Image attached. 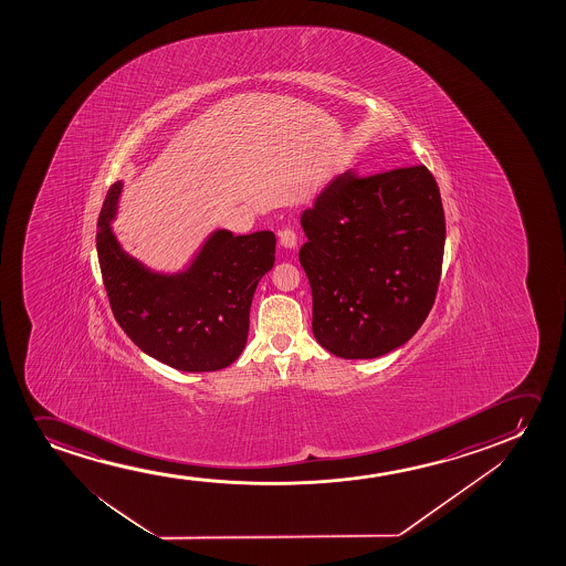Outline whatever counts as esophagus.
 I'll return each mask as SVG.
<instances>
[{
    "label": "esophagus",
    "mask_w": 566,
    "mask_h": 566,
    "mask_svg": "<svg viewBox=\"0 0 566 566\" xmlns=\"http://www.w3.org/2000/svg\"><path fill=\"white\" fill-rule=\"evenodd\" d=\"M280 238V245L284 249H295V245H297V235H295L294 230H282V232L279 233Z\"/></svg>",
    "instance_id": "obj_1"
}]
</instances>
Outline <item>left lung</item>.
Returning <instances> with one entry per match:
<instances>
[{
    "mask_svg": "<svg viewBox=\"0 0 566 566\" xmlns=\"http://www.w3.org/2000/svg\"><path fill=\"white\" fill-rule=\"evenodd\" d=\"M300 263L313 334L344 359H375L418 333L441 280L444 212L426 166L334 178L302 214Z\"/></svg>",
    "mask_w": 566,
    "mask_h": 566,
    "instance_id": "obj_1",
    "label": "left lung"
}]
</instances>
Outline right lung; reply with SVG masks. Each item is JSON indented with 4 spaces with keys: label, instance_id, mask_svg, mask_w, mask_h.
I'll return each instance as SVG.
<instances>
[{
    "label": "right lung",
    "instance_id": "add662e5",
    "mask_svg": "<svg viewBox=\"0 0 566 566\" xmlns=\"http://www.w3.org/2000/svg\"><path fill=\"white\" fill-rule=\"evenodd\" d=\"M124 181L102 205L96 251L109 305L124 333L147 356L178 371H218L248 344L256 284L274 266L276 235L214 230L178 272L148 269L114 233Z\"/></svg>",
    "mask_w": 566,
    "mask_h": 566
}]
</instances>
